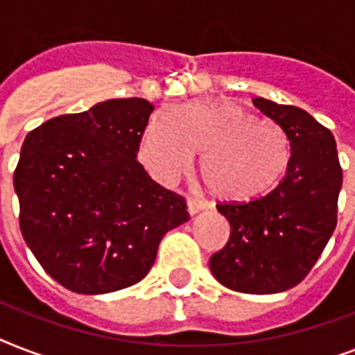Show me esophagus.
Wrapping results in <instances>:
<instances>
[{
    "mask_svg": "<svg viewBox=\"0 0 355 355\" xmlns=\"http://www.w3.org/2000/svg\"><path fill=\"white\" fill-rule=\"evenodd\" d=\"M188 214L189 216H195V214H199L200 210H205L206 205L202 202V200H199L197 197H188Z\"/></svg>",
    "mask_w": 355,
    "mask_h": 355,
    "instance_id": "34e87169",
    "label": "esophagus"
}]
</instances>
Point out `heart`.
<instances>
[{"instance_id": "1", "label": "heart", "mask_w": 355, "mask_h": 355, "mask_svg": "<svg viewBox=\"0 0 355 355\" xmlns=\"http://www.w3.org/2000/svg\"><path fill=\"white\" fill-rule=\"evenodd\" d=\"M200 156V177L223 202H252L280 184L291 158L278 125L261 121L241 105L200 99L153 114L139 145V160L160 182H171Z\"/></svg>"}]
</instances>
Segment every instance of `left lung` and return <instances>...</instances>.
<instances>
[{
    "label": "left lung",
    "instance_id": "8db88e82",
    "mask_svg": "<svg viewBox=\"0 0 355 355\" xmlns=\"http://www.w3.org/2000/svg\"><path fill=\"white\" fill-rule=\"evenodd\" d=\"M252 103L286 132L289 167L261 199L217 206L230 223V237L210 258V270L228 289L272 295L300 284L330 241L343 169L334 134L313 116L263 97Z\"/></svg>",
    "mask_w": 355,
    "mask_h": 355
}]
</instances>
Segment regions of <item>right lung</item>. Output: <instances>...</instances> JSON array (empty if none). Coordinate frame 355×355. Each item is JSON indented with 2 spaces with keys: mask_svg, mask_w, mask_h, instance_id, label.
<instances>
[{
  "mask_svg": "<svg viewBox=\"0 0 355 355\" xmlns=\"http://www.w3.org/2000/svg\"><path fill=\"white\" fill-rule=\"evenodd\" d=\"M155 107L108 99L27 134L14 171L19 228L53 280L105 295L144 280L162 237L188 221L186 202L136 160Z\"/></svg>",
  "mask_w": 355,
  "mask_h": 355,
  "instance_id": "obj_1",
  "label": "right lung"
}]
</instances>
